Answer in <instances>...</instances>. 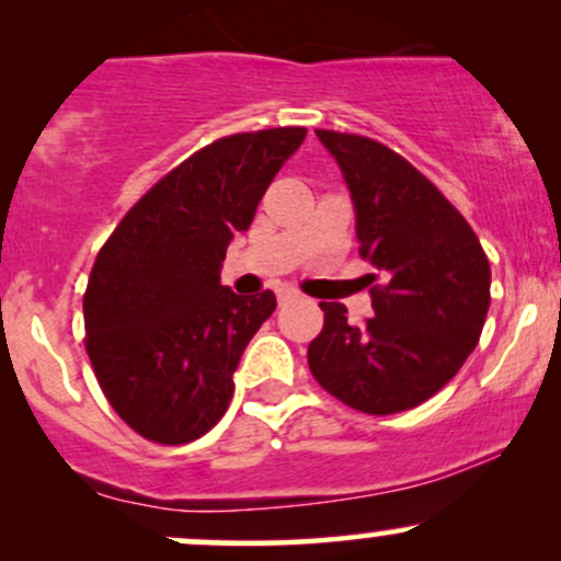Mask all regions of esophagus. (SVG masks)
Here are the masks:
<instances>
[{
    "mask_svg": "<svg viewBox=\"0 0 561 561\" xmlns=\"http://www.w3.org/2000/svg\"><path fill=\"white\" fill-rule=\"evenodd\" d=\"M276 298H279V302H287L289 298H295L293 289H276Z\"/></svg>",
    "mask_w": 561,
    "mask_h": 561,
    "instance_id": "1",
    "label": "esophagus"
}]
</instances>
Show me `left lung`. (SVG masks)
<instances>
[{
    "label": "left lung",
    "mask_w": 561,
    "mask_h": 561,
    "mask_svg": "<svg viewBox=\"0 0 561 561\" xmlns=\"http://www.w3.org/2000/svg\"><path fill=\"white\" fill-rule=\"evenodd\" d=\"M356 205L358 255L377 268L371 313L347 321L319 302L324 327L308 369L364 414H396L433 398L478 345L491 306V263L467 218L403 156L362 134L317 128Z\"/></svg>",
    "instance_id": "obj_1"
}]
</instances>
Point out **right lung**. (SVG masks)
Segmentation results:
<instances>
[{
  "mask_svg": "<svg viewBox=\"0 0 561 561\" xmlns=\"http://www.w3.org/2000/svg\"><path fill=\"white\" fill-rule=\"evenodd\" d=\"M302 126L221 137L165 173L102 244L83 293L89 362L134 433L182 446L229 409L244 345L272 317V289L234 295L218 272Z\"/></svg>",
  "mask_w": 561,
  "mask_h": 561,
  "instance_id": "obj_1",
  "label": "right lung"
}]
</instances>
